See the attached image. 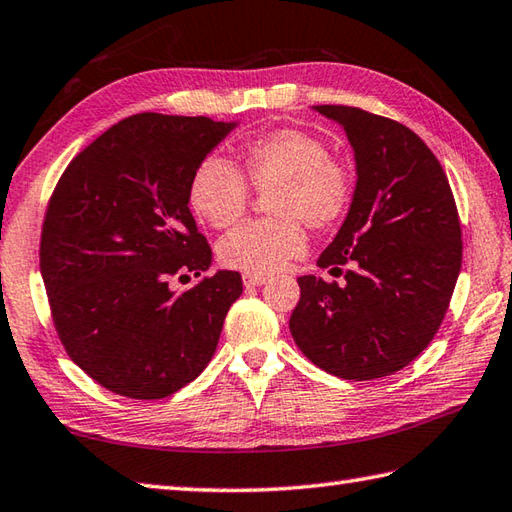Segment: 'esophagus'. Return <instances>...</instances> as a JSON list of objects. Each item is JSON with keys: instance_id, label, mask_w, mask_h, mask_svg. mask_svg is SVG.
Segmentation results:
<instances>
[{"instance_id": "obj_1", "label": "esophagus", "mask_w": 512, "mask_h": 512, "mask_svg": "<svg viewBox=\"0 0 512 512\" xmlns=\"http://www.w3.org/2000/svg\"><path fill=\"white\" fill-rule=\"evenodd\" d=\"M244 284L246 286H262L266 282V275H257V273H244Z\"/></svg>"}]
</instances>
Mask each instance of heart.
<instances>
[{"label": "heart", "instance_id": "1", "mask_svg": "<svg viewBox=\"0 0 512 512\" xmlns=\"http://www.w3.org/2000/svg\"><path fill=\"white\" fill-rule=\"evenodd\" d=\"M242 164L206 157L190 177L195 213L219 230L242 219L253 193H268V219L235 228L219 242V262L244 273H273L304 253L308 228L324 233L348 215L357 173L348 157L330 153L326 139L308 128H275L242 146Z\"/></svg>", "mask_w": 512, "mask_h": 512}]
</instances>
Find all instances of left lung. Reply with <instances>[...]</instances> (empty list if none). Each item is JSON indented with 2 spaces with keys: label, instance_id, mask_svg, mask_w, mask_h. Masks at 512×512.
<instances>
[{
  "label": "left lung",
  "instance_id": "1",
  "mask_svg": "<svg viewBox=\"0 0 512 512\" xmlns=\"http://www.w3.org/2000/svg\"><path fill=\"white\" fill-rule=\"evenodd\" d=\"M344 126L357 193L317 266L304 275L290 333L326 373L368 382L433 342L462 268V226L442 164L408 126L355 106H315Z\"/></svg>",
  "mask_w": 512,
  "mask_h": 512
}]
</instances>
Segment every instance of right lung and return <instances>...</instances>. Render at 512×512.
<instances>
[{"label":"right lung","instance_id":"add662e5","mask_svg":"<svg viewBox=\"0 0 512 512\" xmlns=\"http://www.w3.org/2000/svg\"><path fill=\"white\" fill-rule=\"evenodd\" d=\"M233 124L139 113L88 144L48 199L39 268L68 357L99 386L164 399L213 357L242 275H202L213 250L188 208L195 168Z\"/></svg>","mask_w":512,"mask_h":512}]
</instances>
